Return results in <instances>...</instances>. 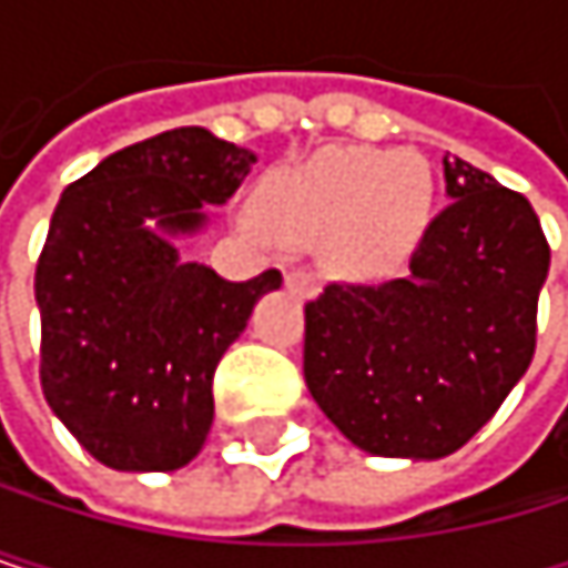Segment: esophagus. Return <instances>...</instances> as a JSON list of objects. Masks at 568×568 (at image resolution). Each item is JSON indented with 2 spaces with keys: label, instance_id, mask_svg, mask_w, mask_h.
<instances>
[{
  "label": "esophagus",
  "instance_id": "obj_1",
  "mask_svg": "<svg viewBox=\"0 0 568 568\" xmlns=\"http://www.w3.org/2000/svg\"><path fill=\"white\" fill-rule=\"evenodd\" d=\"M286 286L293 290V293H300V296H316V275L313 272H306V268H293V272H286Z\"/></svg>",
  "mask_w": 568,
  "mask_h": 568
}]
</instances>
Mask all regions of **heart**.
Returning <instances> with one entry per match:
<instances>
[{
    "mask_svg": "<svg viewBox=\"0 0 568 568\" xmlns=\"http://www.w3.org/2000/svg\"><path fill=\"white\" fill-rule=\"evenodd\" d=\"M433 211V176L416 156L385 149H323L278 170L262 216L286 242L326 237V258L347 275H388L419 245Z\"/></svg>",
    "mask_w": 568,
    "mask_h": 568,
    "instance_id": "obj_1",
    "label": "heart"
}]
</instances>
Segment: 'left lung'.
I'll return each mask as SVG.
<instances>
[{
  "label": "left lung",
  "instance_id": "8db88e82",
  "mask_svg": "<svg viewBox=\"0 0 568 568\" xmlns=\"http://www.w3.org/2000/svg\"><path fill=\"white\" fill-rule=\"evenodd\" d=\"M449 204L408 275L331 282L306 303V388L354 446L436 460L460 449L528 371L549 242L518 190L443 160Z\"/></svg>",
  "mask_w": 568,
  "mask_h": 568
}]
</instances>
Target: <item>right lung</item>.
Masks as SVG:
<instances>
[{"instance_id":"obj_1","label":"right lung","mask_w":568,"mask_h":568,"mask_svg":"<svg viewBox=\"0 0 568 568\" xmlns=\"http://www.w3.org/2000/svg\"><path fill=\"white\" fill-rule=\"evenodd\" d=\"M255 156L186 125L125 145L74 180L37 262L40 385L57 419L112 470H176L214 419V367L252 306L282 286L268 268L227 282L180 262L142 221L197 231Z\"/></svg>"}]
</instances>
